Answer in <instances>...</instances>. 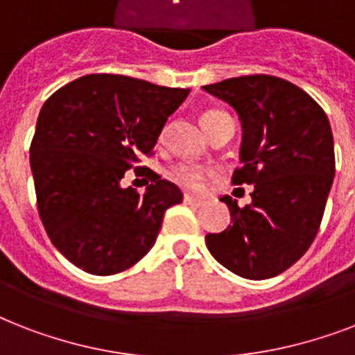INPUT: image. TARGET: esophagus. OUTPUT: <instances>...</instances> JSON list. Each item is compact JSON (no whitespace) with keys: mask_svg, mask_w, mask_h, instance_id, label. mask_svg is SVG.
Returning a JSON list of instances; mask_svg holds the SVG:
<instances>
[{"mask_svg":"<svg viewBox=\"0 0 355 355\" xmlns=\"http://www.w3.org/2000/svg\"><path fill=\"white\" fill-rule=\"evenodd\" d=\"M184 202L189 206H200L202 205V199H199V197H193V195H184Z\"/></svg>","mask_w":355,"mask_h":355,"instance_id":"1","label":"esophagus"}]
</instances>
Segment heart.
I'll list each match as a JSON object with an SVG mask.
<instances>
[{
    "instance_id": "b5f03b06",
    "label": "heart",
    "mask_w": 355,
    "mask_h": 355,
    "mask_svg": "<svg viewBox=\"0 0 355 355\" xmlns=\"http://www.w3.org/2000/svg\"><path fill=\"white\" fill-rule=\"evenodd\" d=\"M223 116H227V114L221 112V110H206V112L200 114V125L206 130L211 123L217 121ZM208 177H211L210 169L197 166L193 162H182V164H178V166H175L171 169L173 180L188 189H200L205 186L206 180H208Z\"/></svg>"
}]
</instances>
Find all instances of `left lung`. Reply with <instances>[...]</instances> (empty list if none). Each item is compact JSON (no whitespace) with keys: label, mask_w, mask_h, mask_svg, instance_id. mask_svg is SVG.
<instances>
[{"label":"left lung","mask_w":355,"mask_h":355,"mask_svg":"<svg viewBox=\"0 0 355 355\" xmlns=\"http://www.w3.org/2000/svg\"><path fill=\"white\" fill-rule=\"evenodd\" d=\"M234 108L243 139L232 182L254 184L252 202L223 197L232 225L206 236L211 256L234 275L265 280L302 258L319 232L336 175L330 121L313 97L272 75L202 86Z\"/></svg>","instance_id":"8db88e82"}]
</instances>
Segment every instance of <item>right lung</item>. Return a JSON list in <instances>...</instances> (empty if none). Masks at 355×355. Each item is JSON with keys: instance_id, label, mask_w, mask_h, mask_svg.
<instances>
[{"instance_id": "right-lung-1", "label": "right lung", "mask_w": 355, "mask_h": 355, "mask_svg": "<svg viewBox=\"0 0 355 355\" xmlns=\"http://www.w3.org/2000/svg\"><path fill=\"white\" fill-rule=\"evenodd\" d=\"M188 94L94 73L44 103L29 149L36 205L51 243L79 269L108 276L138 263L155 245L167 208L182 202L175 184L138 164L153 155ZM132 166L150 178L144 196L121 186Z\"/></svg>"}]
</instances>
